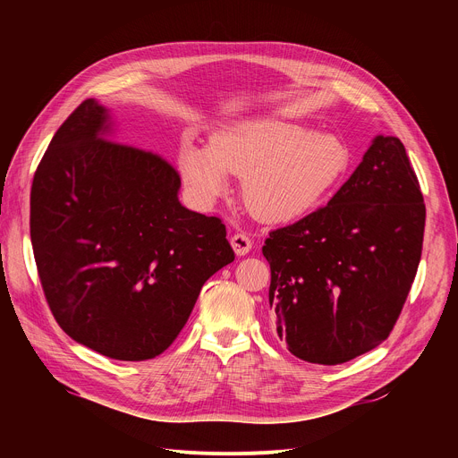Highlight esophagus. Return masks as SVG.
<instances>
[{
    "instance_id": "34e87169",
    "label": "esophagus",
    "mask_w": 458,
    "mask_h": 458,
    "mask_svg": "<svg viewBox=\"0 0 458 458\" xmlns=\"http://www.w3.org/2000/svg\"><path fill=\"white\" fill-rule=\"evenodd\" d=\"M230 243H232V249H233V252H235L237 256H245V254H249L250 249H252L250 237H249L247 233H243V232L233 233V235L230 237Z\"/></svg>"
}]
</instances>
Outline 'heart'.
Listing matches in <instances>:
<instances>
[{
    "label": "heart",
    "instance_id": "obj_1",
    "mask_svg": "<svg viewBox=\"0 0 458 458\" xmlns=\"http://www.w3.org/2000/svg\"><path fill=\"white\" fill-rule=\"evenodd\" d=\"M351 147L334 131H316L290 118H242L216 130L209 147L187 140L178 165L189 191L213 202L243 176L242 195L266 223H292L314 211L351 166Z\"/></svg>",
    "mask_w": 458,
    "mask_h": 458
}]
</instances>
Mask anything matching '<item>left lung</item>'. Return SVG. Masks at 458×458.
I'll return each mask as SVG.
<instances>
[{"mask_svg":"<svg viewBox=\"0 0 458 458\" xmlns=\"http://www.w3.org/2000/svg\"><path fill=\"white\" fill-rule=\"evenodd\" d=\"M423 228V195L403 142L377 135L325 208L266 239L280 342L323 366L380 345L412 287Z\"/></svg>","mask_w":458,"mask_h":458,"instance_id":"8db88e82","label":"left lung"}]
</instances>
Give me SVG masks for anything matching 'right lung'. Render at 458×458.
Segmentation results:
<instances>
[{
  "label": "right lung",
  "instance_id": "1",
  "mask_svg": "<svg viewBox=\"0 0 458 458\" xmlns=\"http://www.w3.org/2000/svg\"><path fill=\"white\" fill-rule=\"evenodd\" d=\"M85 100L54 135L31 187V243L59 327L104 356L140 362L171 345L204 282L233 261L216 216L182 206L174 168L114 142Z\"/></svg>",
  "mask_w": 458,
  "mask_h": 458
}]
</instances>
